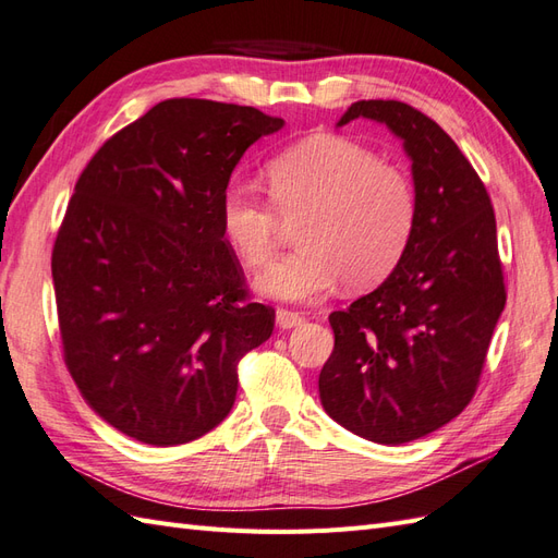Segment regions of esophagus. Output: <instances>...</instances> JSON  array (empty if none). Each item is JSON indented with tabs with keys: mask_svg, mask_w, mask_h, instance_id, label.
I'll return each mask as SVG.
<instances>
[{
	"mask_svg": "<svg viewBox=\"0 0 558 558\" xmlns=\"http://www.w3.org/2000/svg\"><path fill=\"white\" fill-rule=\"evenodd\" d=\"M305 319L298 315V312H291V310H279L277 312V326L279 329H295V326H301Z\"/></svg>",
	"mask_w": 558,
	"mask_h": 558,
	"instance_id": "1",
	"label": "esophagus"
}]
</instances>
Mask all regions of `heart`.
<instances>
[{
    "instance_id": "heart-1",
    "label": "heart",
    "mask_w": 558,
    "mask_h": 558,
    "mask_svg": "<svg viewBox=\"0 0 558 558\" xmlns=\"http://www.w3.org/2000/svg\"><path fill=\"white\" fill-rule=\"evenodd\" d=\"M269 201L239 184L222 194V232L248 267L277 251L279 220L295 251L255 277V289L287 303L317 301L338 279L350 291L381 283L410 246L412 182L396 166L343 137H312L267 166Z\"/></svg>"
}]
</instances>
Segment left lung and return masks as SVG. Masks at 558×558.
<instances>
[{"label": "left lung", "mask_w": 558, "mask_h": 558, "mask_svg": "<svg viewBox=\"0 0 558 558\" xmlns=\"http://www.w3.org/2000/svg\"><path fill=\"white\" fill-rule=\"evenodd\" d=\"M381 122L412 160L416 222L381 287L331 312L336 336L319 400L378 445L438 430L471 402L507 291L481 177L436 120L402 101L352 104L336 122Z\"/></svg>", "instance_id": "obj_1"}]
</instances>
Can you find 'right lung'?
<instances>
[{"label": "right lung", "instance_id": "obj_1", "mask_svg": "<svg viewBox=\"0 0 558 558\" xmlns=\"http://www.w3.org/2000/svg\"><path fill=\"white\" fill-rule=\"evenodd\" d=\"M283 128L251 106L168 99L80 174L51 255L68 372L125 436L170 447L232 412L236 366L275 329L222 232L246 148Z\"/></svg>", "mask_w": 558, "mask_h": 558}]
</instances>
